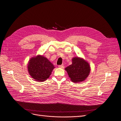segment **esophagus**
Segmentation results:
<instances>
[{
	"label": "esophagus",
	"instance_id": "1",
	"mask_svg": "<svg viewBox=\"0 0 121 121\" xmlns=\"http://www.w3.org/2000/svg\"><path fill=\"white\" fill-rule=\"evenodd\" d=\"M58 67H59V68H64V65H59L58 66Z\"/></svg>",
	"mask_w": 121,
	"mask_h": 121
}]
</instances>
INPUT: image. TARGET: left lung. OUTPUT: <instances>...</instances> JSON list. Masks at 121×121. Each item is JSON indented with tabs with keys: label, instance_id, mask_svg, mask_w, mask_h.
<instances>
[{
	"label": "left lung",
	"instance_id": "8db88e82",
	"mask_svg": "<svg viewBox=\"0 0 121 121\" xmlns=\"http://www.w3.org/2000/svg\"><path fill=\"white\" fill-rule=\"evenodd\" d=\"M72 61V64L65 70L73 82H81L88 76L91 72V66L88 62L80 57H74Z\"/></svg>",
	"mask_w": 121,
	"mask_h": 121
}]
</instances>
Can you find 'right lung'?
<instances>
[{"label": "right lung", "instance_id": "obj_1", "mask_svg": "<svg viewBox=\"0 0 121 121\" xmlns=\"http://www.w3.org/2000/svg\"><path fill=\"white\" fill-rule=\"evenodd\" d=\"M53 64L47 58L38 55L31 58L28 64V70L33 78L38 82L46 80L51 74Z\"/></svg>", "mask_w": 121, "mask_h": 121}]
</instances>
